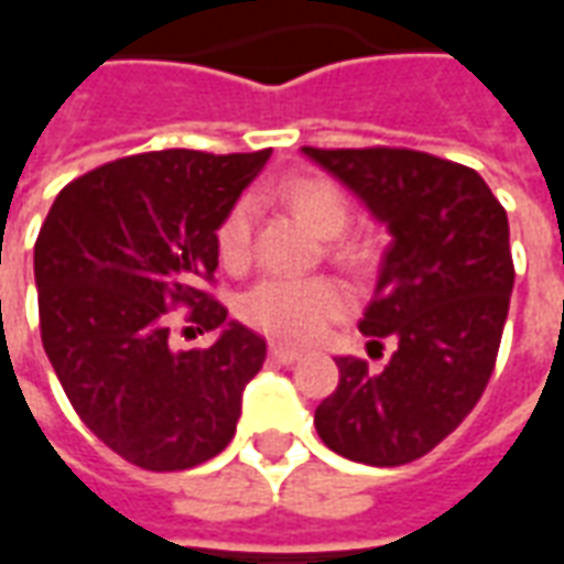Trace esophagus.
<instances>
[{
	"label": "esophagus",
	"instance_id": "1",
	"mask_svg": "<svg viewBox=\"0 0 564 564\" xmlns=\"http://www.w3.org/2000/svg\"><path fill=\"white\" fill-rule=\"evenodd\" d=\"M269 356L274 359V362H281V366H293V362H299V359H302V354H299V350H290V347H283V344H271Z\"/></svg>",
	"mask_w": 564,
	"mask_h": 564
}]
</instances>
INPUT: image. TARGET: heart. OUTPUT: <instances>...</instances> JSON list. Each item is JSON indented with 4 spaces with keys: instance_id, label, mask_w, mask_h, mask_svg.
Masks as SVG:
<instances>
[{
    "instance_id": "b5f03b06",
    "label": "heart",
    "mask_w": 564,
    "mask_h": 564,
    "mask_svg": "<svg viewBox=\"0 0 564 564\" xmlns=\"http://www.w3.org/2000/svg\"><path fill=\"white\" fill-rule=\"evenodd\" d=\"M278 198L317 238H338L347 232L354 217L347 196L326 177H293L278 189ZM247 245H250V205L238 202L217 229V250L223 262L235 265L245 259ZM332 250L350 265H359L366 259V247L350 241H338ZM344 311H347V293L326 278H314V281L269 278L241 299V317L253 329L290 344L314 341Z\"/></svg>"
}]
</instances>
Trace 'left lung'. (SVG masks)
<instances>
[{"instance_id":"left-lung-1","label":"left lung","mask_w":564,"mask_h":564,"mask_svg":"<svg viewBox=\"0 0 564 564\" xmlns=\"http://www.w3.org/2000/svg\"><path fill=\"white\" fill-rule=\"evenodd\" d=\"M302 153L392 238L359 332L371 344L395 341V354L383 371L338 359V390L314 411L317 435L344 459L414 462L471 414L496 368L513 290L508 214L474 169L432 153Z\"/></svg>"}]
</instances>
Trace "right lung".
Returning <instances> with one entry per match:
<instances>
[{"label": "right lung", "mask_w": 564, "mask_h": 564, "mask_svg": "<svg viewBox=\"0 0 564 564\" xmlns=\"http://www.w3.org/2000/svg\"><path fill=\"white\" fill-rule=\"evenodd\" d=\"M269 156L139 153L72 181L47 210L35 241L44 354L84 425L139 468L184 471L226 449L265 362V341L198 283ZM174 304L221 332L208 351L171 350Z\"/></svg>", "instance_id": "right-lung-1"}]
</instances>
